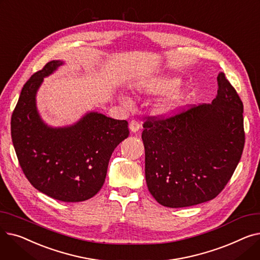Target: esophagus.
Wrapping results in <instances>:
<instances>
[{
	"label": "esophagus",
	"mask_w": 260,
	"mask_h": 260,
	"mask_svg": "<svg viewBox=\"0 0 260 260\" xmlns=\"http://www.w3.org/2000/svg\"><path fill=\"white\" fill-rule=\"evenodd\" d=\"M140 123L138 122V121H136V120H132L131 122H129V129H131V132H133V133H137L139 129H140Z\"/></svg>",
	"instance_id": "34e87169"
}]
</instances>
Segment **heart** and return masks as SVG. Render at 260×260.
I'll return each instance as SVG.
<instances>
[{"label": "heart", "instance_id": "1", "mask_svg": "<svg viewBox=\"0 0 260 260\" xmlns=\"http://www.w3.org/2000/svg\"><path fill=\"white\" fill-rule=\"evenodd\" d=\"M181 84V79L175 76H161L149 81L145 85V91L152 94L168 93L178 88ZM187 99V93L184 90H175L168 94L156 105V112L158 114H172L180 108Z\"/></svg>", "mask_w": 260, "mask_h": 260}]
</instances>
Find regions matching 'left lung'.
Here are the masks:
<instances>
[{"instance_id":"1","label":"left lung","mask_w":260,"mask_h":260,"mask_svg":"<svg viewBox=\"0 0 260 260\" xmlns=\"http://www.w3.org/2000/svg\"><path fill=\"white\" fill-rule=\"evenodd\" d=\"M217 82L212 103L143 123L146 184L162 206L185 208L214 199L241 158L243 104L223 73Z\"/></svg>"}]
</instances>
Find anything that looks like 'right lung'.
<instances>
[{"label":"right lung","instance_id":"obj_1","mask_svg":"<svg viewBox=\"0 0 260 260\" xmlns=\"http://www.w3.org/2000/svg\"><path fill=\"white\" fill-rule=\"evenodd\" d=\"M62 61L48 62L22 88L11 116V138L26 178L40 192L64 202H79L101 189L109 158L128 137L126 120L87 113L74 125L50 127L41 119L36 94L43 79Z\"/></svg>","mask_w":260,"mask_h":260}]
</instances>
